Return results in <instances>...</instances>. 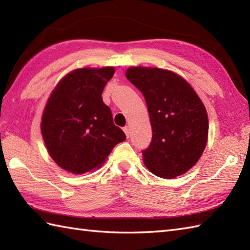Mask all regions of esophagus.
<instances>
[{"mask_svg":"<svg viewBox=\"0 0 250 250\" xmlns=\"http://www.w3.org/2000/svg\"><path fill=\"white\" fill-rule=\"evenodd\" d=\"M124 131H125L126 137H128V139H129V137H130V128H129V126L125 125V128H124Z\"/></svg>","mask_w":250,"mask_h":250,"instance_id":"obj_1","label":"esophagus"}]
</instances>
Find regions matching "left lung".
Wrapping results in <instances>:
<instances>
[{
    "label": "left lung",
    "instance_id": "8db88e82",
    "mask_svg": "<svg viewBox=\"0 0 250 250\" xmlns=\"http://www.w3.org/2000/svg\"><path fill=\"white\" fill-rule=\"evenodd\" d=\"M126 78L143 93L152 139L142 150L155 175L173 178L198 162L207 143L208 119L203 103L184 78L156 67L128 68Z\"/></svg>",
    "mask_w": 250,
    "mask_h": 250
}]
</instances>
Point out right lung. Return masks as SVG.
<instances>
[{"instance_id":"add662e5","label":"right lung","mask_w":250,"mask_h":250,"mask_svg":"<svg viewBox=\"0 0 250 250\" xmlns=\"http://www.w3.org/2000/svg\"><path fill=\"white\" fill-rule=\"evenodd\" d=\"M113 67L78 68L58 83L42 118V135L54 161L67 172L100 167L125 134L115 125L102 92Z\"/></svg>"}]
</instances>
